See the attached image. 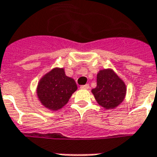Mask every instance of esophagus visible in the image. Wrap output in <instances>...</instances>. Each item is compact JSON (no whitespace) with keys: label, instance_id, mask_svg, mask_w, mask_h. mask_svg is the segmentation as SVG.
<instances>
[{"label":"esophagus","instance_id":"esophagus-1","mask_svg":"<svg viewBox=\"0 0 157 157\" xmlns=\"http://www.w3.org/2000/svg\"><path fill=\"white\" fill-rule=\"evenodd\" d=\"M80 88H81V89H83V90H88V89H89V88H90V86H89V85H81Z\"/></svg>","mask_w":157,"mask_h":157}]
</instances>
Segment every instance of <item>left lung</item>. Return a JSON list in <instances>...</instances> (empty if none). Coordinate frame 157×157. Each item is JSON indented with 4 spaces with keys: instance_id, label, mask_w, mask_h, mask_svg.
Instances as JSON below:
<instances>
[{
    "instance_id": "left-lung-1",
    "label": "left lung",
    "mask_w": 157,
    "mask_h": 157,
    "mask_svg": "<svg viewBox=\"0 0 157 157\" xmlns=\"http://www.w3.org/2000/svg\"><path fill=\"white\" fill-rule=\"evenodd\" d=\"M99 105L109 109L121 103L126 96V85L111 69H103L97 73V87L92 90Z\"/></svg>"
}]
</instances>
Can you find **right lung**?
I'll list each match as a JSON object with an SVG mask.
<instances>
[{
  "label": "right lung",
  "mask_w": 157,
  "mask_h": 157,
  "mask_svg": "<svg viewBox=\"0 0 157 157\" xmlns=\"http://www.w3.org/2000/svg\"><path fill=\"white\" fill-rule=\"evenodd\" d=\"M76 90L75 81L66 76L64 69L55 68L41 78L36 93L44 107L58 110L67 103Z\"/></svg>",
  "instance_id": "right-lung-1"
}]
</instances>
